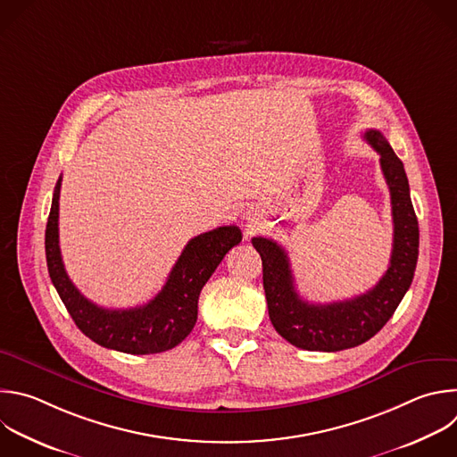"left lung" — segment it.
<instances>
[{
  "instance_id": "1",
  "label": "left lung",
  "mask_w": 457,
  "mask_h": 457,
  "mask_svg": "<svg viewBox=\"0 0 457 457\" xmlns=\"http://www.w3.org/2000/svg\"><path fill=\"white\" fill-rule=\"evenodd\" d=\"M364 139L380 156L395 226L389 267L373 288L327 305L309 303L295 292L285 249L270 238H253V245L262 256L270 323L285 341L301 350L341 352L366 343L389 321L412 283L420 231L403 163L380 130H366Z\"/></svg>"
}]
</instances>
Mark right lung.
Listing matches in <instances>:
<instances>
[{
    "instance_id": "add662e5",
    "label": "right lung",
    "mask_w": 457,
    "mask_h": 457,
    "mask_svg": "<svg viewBox=\"0 0 457 457\" xmlns=\"http://www.w3.org/2000/svg\"><path fill=\"white\" fill-rule=\"evenodd\" d=\"M61 181L62 178L55 185L46 224V263L52 283L79 330L104 348L130 355L162 353L178 346L195 327L203 287L226 253L240 244V229L220 226L194 237L172 267L165 287L145 305L123 311L102 309L79 292L62 263L59 247Z\"/></svg>"
}]
</instances>
